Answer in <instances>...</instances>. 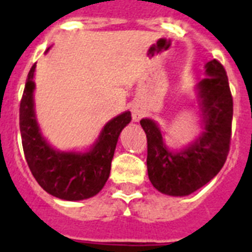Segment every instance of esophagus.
Segmentation results:
<instances>
[{"mask_svg":"<svg viewBox=\"0 0 252 252\" xmlns=\"http://www.w3.org/2000/svg\"><path fill=\"white\" fill-rule=\"evenodd\" d=\"M142 116V112L140 110H133L132 111V119L133 121H139L140 119H141Z\"/></svg>","mask_w":252,"mask_h":252,"instance_id":"obj_1","label":"esophagus"}]
</instances>
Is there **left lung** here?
Returning <instances> with one entry per match:
<instances>
[{"instance_id": "8db88e82", "label": "left lung", "mask_w": 252, "mask_h": 252, "mask_svg": "<svg viewBox=\"0 0 252 252\" xmlns=\"http://www.w3.org/2000/svg\"><path fill=\"white\" fill-rule=\"evenodd\" d=\"M206 78L195 86L202 132L182 149H169L159 124L140 121L148 139V174L162 194L184 197L206 186L228 155L233 102L226 70L218 60L204 65Z\"/></svg>"}]
</instances>
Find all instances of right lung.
Here are the masks:
<instances>
[{
  "label": "right lung",
  "instance_id": "1",
  "mask_svg": "<svg viewBox=\"0 0 252 252\" xmlns=\"http://www.w3.org/2000/svg\"><path fill=\"white\" fill-rule=\"evenodd\" d=\"M35 68L36 64L29 72L20 103V131L29 168L39 186L59 199L82 201L94 197L110 177L116 145L121 131L130 124L131 112L125 111L107 122L88 150L53 148L40 131L35 113Z\"/></svg>",
  "mask_w": 252,
  "mask_h": 252
}]
</instances>
